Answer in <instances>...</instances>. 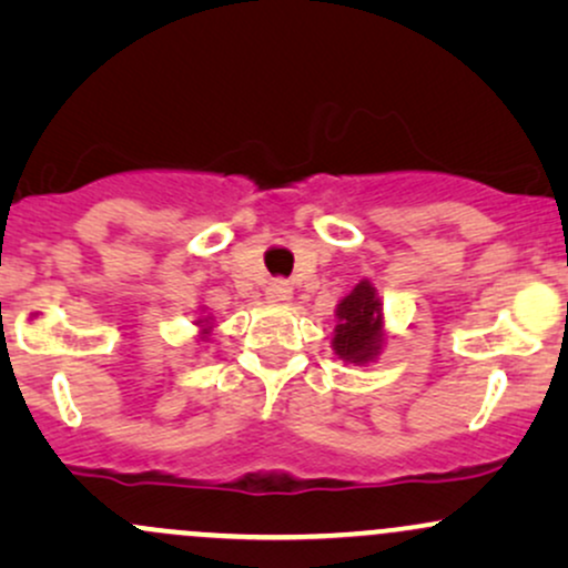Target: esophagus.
Returning a JSON list of instances; mask_svg holds the SVG:
<instances>
[{
  "label": "esophagus",
  "mask_w": 568,
  "mask_h": 568,
  "mask_svg": "<svg viewBox=\"0 0 568 568\" xmlns=\"http://www.w3.org/2000/svg\"><path fill=\"white\" fill-rule=\"evenodd\" d=\"M291 296H293V288L288 280H272V283L266 285V298H270V302L285 304L291 302Z\"/></svg>",
  "instance_id": "obj_1"
}]
</instances>
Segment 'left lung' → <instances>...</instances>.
<instances>
[{"label":"left lung","mask_w":568,"mask_h":568,"mask_svg":"<svg viewBox=\"0 0 568 568\" xmlns=\"http://www.w3.org/2000/svg\"><path fill=\"white\" fill-rule=\"evenodd\" d=\"M334 349L347 363H366L382 344V306L368 280L357 283L342 304L336 306Z\"/></svg>","instance_id":"left-lung-1"}]
</instances>
